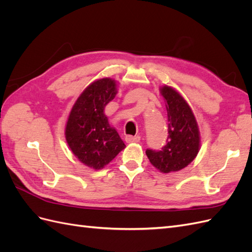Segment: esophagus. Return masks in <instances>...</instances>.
<instances>
[{
    "mask_svg": "<svg viewBox=\"0 0 252 252\" xmlns=\"http://www.w3.org/2000/svg\"><path fill=\"white\" fill-rule=\"evenodd\" d=\"M141 136L140 135H126L125 136V141L127 143H136L140 142Z\"/></svg>",
    "mask_w": 252,
    "mask_h": 252,
    "instance_id": "1",
    "label": "esophagus"
}]
</instances>
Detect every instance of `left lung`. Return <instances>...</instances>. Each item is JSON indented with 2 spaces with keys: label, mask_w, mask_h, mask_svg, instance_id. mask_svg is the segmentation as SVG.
Listing matches in <instances>:
<instances>
[{
  "label": "left lung",
  "mask_w": 252,
  "mask_h": 252,
  "mask_svg": "<svg viewBox=\"0 0 252 252\" xmlns=\"http://www.w3.org/2000/svg\"><path fill=\"white\" fill-rule=\"evenodd\" d=\"M159 93L166 104L168 138L162 150L147 149L149 162L163 173L180 171L196 158L201 136L196 119L187 101L174 88L164 85Z\"/></svg>",
  "instance_id": "8db88e82"
}]
</instances>
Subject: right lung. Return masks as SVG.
I'll return each mask as SVG.
<instances>
[{
  "label": "right lung",
  "mask_w": 252,
  "mask_h": 252,
  "mask_svg": "<svg viewBox=\"0 0 252 252\" xmlns=\"http://www.w3.org/2000/svg\"><path fill=\"white\" fill-rule=\"evenodd\" d=\"M117 94L116 80L103 78L93 82L74 102L66 122L68 146L81 163L94 170L104 168L126 147L104 112Z\"/></svg>",
  "instance_id": "add662e5"
}]
</instances>
